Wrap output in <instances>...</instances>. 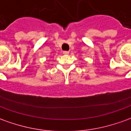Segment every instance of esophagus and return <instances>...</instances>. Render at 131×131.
<instances>
[{"label":"esophagus","instance_id":"obj_1","mask_svg":"<svg viewBox=\"0 0 131 131\" xmlns=\"http://www.w3.org/2000/svg\"><path fill=\"white\" fill-rule=\"evenodd\" d=\"M63 54H65V55H67V54H69V51H64V52H63Z\"/></svg>","mask_w":131,"mask_h":131}]
</instances>
